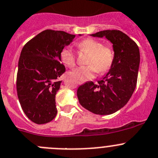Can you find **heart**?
<instances>
[{
  "mask_svg": "<svg viewBox=\"0 0 158 158\" xmlns=\"http://www.w3.org/2000/svg\"><path fill=\"white\" fill-rule=\"evenodd\" d=\"M78 49L88 53L87 66L79 67L70 72V75L79 83L92 79L98 73H105L112 67L114 60V52L110 47L103 46L100 41L93 39H85L77 43ZM63 64L68 67L75 65V55L71 47L67 46L60 52Z\"/></svg>",
  "mask_w": 158,
  "mask_h": 158,
  "instance_id": "1",
  "label": "heart"
}]
</instances>
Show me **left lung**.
Returning <instances> with one entry per match:
<instances>
[{
    "label": "left lung",
    "instance_id": "1",
    "mask_svg": "<svg viewBox=\"0 0 158 158\" xmlns=\"http://www.w3.org/2000/svg\"><path fill=\"white\" fill-rule=\"evenodd\" d=\"M90 35L106 37L112 43L114 60L98 84L88 81L78 88V100L93 113L110 115L124 107L134 91L140 61L139 47L119 30H106Z\"/></svg>",
    "mask_w": 158,
    "mask_h": 158
}]
</instances>
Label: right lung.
I'll return each mask as SVG.
<instances>
[{"instance_id": "1", "label": "right lung", "mask_w": 158, "mask_h": 158, "mask_svg": "<svg viewBox=\"0 0 158 158\" xmlns=\"http://www.w3.org/2000/svg\"><path fill=\"white\" fill-rule=\"evenodd\" d=\"M75 36L63 31L45 30L28 41L21 52L18 97L22 110L33 123H47L57 114L55 98L60 88L59 77L65 72L60 52Z\"/></svg>"}]
</instances>
